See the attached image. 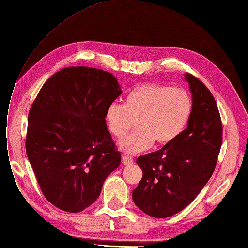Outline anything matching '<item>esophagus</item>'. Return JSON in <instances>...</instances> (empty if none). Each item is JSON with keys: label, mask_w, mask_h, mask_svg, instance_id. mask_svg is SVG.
Instances as JSON below:
<instances>
[{"label": "esophagus", "mask_w": 248, "mask_h": 248, "mask_svg": "<svg viewBox=\"0 0 248 248\" xmlns=\"http://www.w3.org/2000/svg\"><path fill=\"white\" fill-rule=\"evenodd\" d=\"M122 159H123V164L124 165H132L134 163V159L131 156H127L126 155H124Z\"/></svg>", "instance_id": "esophagus-1"}]
</instances>
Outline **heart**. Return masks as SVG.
Returning a JSON list of instances; mask_svg holds the SVG:
<instances>
[{"instance_id":"b5f03b06","label":"heart","mask_w":248,"mask_h":248,"mask_svg":"<svg viewBox=\"0 0 248 248\" xmlns=\"http://www.w3.org/2000/svg\"><path fill=\"white\" fill-rule=\"evenodd\" d=\"M193 112L187 92L163 84H144L127 93L123 105L107 108L108 131L121 139L136 126L134 134L119 143L125 154L136 155L153 146H167L176 141L186 127Z\"/></svg>"}]
</instances>
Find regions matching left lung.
Segmentation results:
<instances>
[{
    "instance_id": "left-lung-1",
    "label": "left lung",
    "mask_w": 248,
    "mask_h": 248,
    "mask_svg": "<svg viewBox=\"0 0 248 248\" xmlns=\"http://www.w3.org/2000/svg\"><path fill=\"white\" fill-rule=\"evenodd\" d=\"M193 95L187 127L171 144L139 156L143 171L133 190L136 206L149 217L165 218L185 209L211 177L222 142V124L212 93L197 77L186 74Z\"/></svg>"
}]
</instances>
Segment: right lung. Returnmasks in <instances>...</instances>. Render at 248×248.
Segmentation results:
<instances>
[{
  "instance_id": "1",
  "label": "right lung",
  "mask_w": 248,
  "mask_h": 248,
  "mask_svg": "<svg viewBox=\"0 0 248 248\" xmlns=\"http://www.w3.org/2000/svg\"><path fill=\"white\" fill-rule=\"evenodd\" d=\"M122 94L116 78L68 67L47 80L31 104L26 150L47 201L80 212L100 196L122 155L107 129V108Z\"/></svg>"
}]
</instances>
